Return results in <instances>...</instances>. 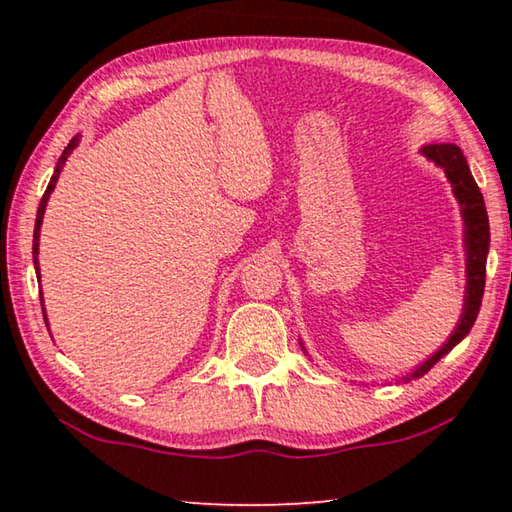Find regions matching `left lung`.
Masks as SVG:
<instances>
[{
    "label": "left lung",
    "mask_w": 512,
    "mask_h": 512,
    "mask_svg": "<svg viewBox=\"0 0 512 512\" xmlns=\"http://www.w3.org/2000/svg\"><path fill=\"white\" fill-rule=\"evenodd\" d=\"M422 153L445 169L449 183L454 187L458 203L463 207L465 250H467V291H465V309H463L461 323H458L454 334L449 336V341L443 345V348L433 354L429 361H424L418 370L411 372L413 379H418L424 375V372H429L458 341H463V336L472 329L481 309V298L485 289V257H488V246H490L488 212H485L483 196L479 192V185L474 183L470 167H467V162L463 158V151L454 144H429L424 146Z\"/></svg>",
    "instance_id": "1"
}]
</instances>
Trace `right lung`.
Here are the masks:
<instances>
[{
	"instance_id": "add662e5",
	"label": "right lung",
	"mask_w": 512,
	"mask_h": 512,
	"mask_svg": "<svg viewBox=\"0 0 512 512\" xmlns=\"http://www.w3.org/2000/svg\"><path fill=\"white\" fill-rule=\"evenodd\" d=\"M76 144H79V135H76L74 140L65 146L63 155H60V158H58V164H56V169H54V176H51L49 185H47V192L42 194V201H40V205H38L36 228H33V264H36V273H40V268H38V241H40V225H42V214H45V207H47V201H49V194L54 192V187H56V180H58V176H60V169H63L65 160H67L69 155H72V151L76 149ZM40 300H42V298H40ZM40 305H42V302H40ZM42 309H45V307H42ZM45 323H47V318H45Z\"/></svg>"
}]
</instances>
